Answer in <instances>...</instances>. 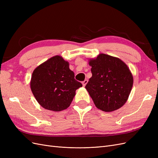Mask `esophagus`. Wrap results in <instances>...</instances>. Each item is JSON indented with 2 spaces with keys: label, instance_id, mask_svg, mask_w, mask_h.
<instances>
[{
  "label": "esophagus",
  "instance_id": "obj_1",
  "mask_svg": "<svg viewBox=\"0 0 158 158\" xmlns=\"http://www.w3.org/2000/svg\"><path fill=\"white\" fill-rule=\"evenodd\" d=\"M88 82V80H85L84 81H83V82H82V85H83V86H85V85L87 84Z\"/></svg>",
  "mask_w": 158,
  "mask_h": 158
}]
</instances>
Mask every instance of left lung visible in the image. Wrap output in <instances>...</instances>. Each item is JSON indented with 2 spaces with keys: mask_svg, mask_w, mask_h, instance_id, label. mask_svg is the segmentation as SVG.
<instances>
[{
  "mask_svg": "<svg viewBox=\"0 0 158 158\" xmlns=\"http://www.w3.org/2000/svg\"><path fill=\"white\" fill-rule=\"evenodd\" d=\"M92 76L85 88L98 109L111 112L121 108L127 101L133 85V77L121 59L99 54L89 60Z\"/></svg>",
  "mask_w": 158,
  "mask_h": 158,
  "instance_id": "left-lung-1",
  "label": "left lung"
}]
</instances>
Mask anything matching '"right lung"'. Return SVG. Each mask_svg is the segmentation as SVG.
I'll return each instance as SVG.
<instances>
[{"mask_svg": "<svg viewBox=\"0 0 158 158\" xmlns=\"http://www.w3.org/2000/svg\"><path fill=\"white\" fill-rule=\"evenodd\" d=\"M31 89L44 108L60 111L68 108L82 84L74 78L69 64L60 56L51 57L33 70Z\"/></svg>", "mask_w": 158, "mask_h": 158, "instance_id": "1", "label": "right lung"}]
</instances>
